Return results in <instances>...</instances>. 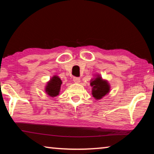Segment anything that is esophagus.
Wrapping results in <instances>:
<instances>
[{"label": "esophagus", "instance_id": "obj_1", "mask_svg": "<svg viewBox=\"0 0 154 154\" xmlns=\"http://www.w3.org/2000/svg\"><path fill=\"white\" fill-rule=\"evenodd\" d=\"M80 79L79 77H73V82L76 83H80Z\"/></svg>", "mask_w": 154, "mask_h": 154}]
</instances>
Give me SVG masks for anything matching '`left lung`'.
Segmentation results:
<instances>
[{
  "label": "left lung",
  "instance_id": "obj_1",
  "mask_svg": "<svg viewBox=\"0 0 154 154\" xmlns=\"http://www.w3.org/2000/svg\"><path fill=\"white\" fill-rule=\"evenodd\" d=\"M90 85L92 87V94L96 100H100L110 92V83L98 74L95 75L94 77L90 80Z\"/></svg>",
  "mask_w": 154,
  "mask_h": 154
}]
</instances>
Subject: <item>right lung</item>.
I'll return each instance as SVG.
<instances>
[{"label":"right lung","instance_id":"1","mask_svg":"<svg viewBox=\"0 0 154 154\" xmlns=\"http://www.w3.org/2000/svg\"><path fill=\"white\" fill-rule=\"evenodd\" d=\"M62 83L60 78L58 75H54L49 82H47L45 86V92L50 97H56L60 94Z\"/></svg>","mask_w":154,"mask_h":154}]
</instances>
